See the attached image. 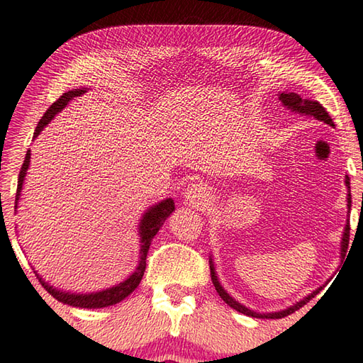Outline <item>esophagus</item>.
Wrapping results in <instances>:
<instances>
[{
    "instance_id": "34e87169",
    "label": "esophagus",
    "mask_w": 363,
    "mask_h": 363,
    "mask_svg": "<svg viewBox=\"0 0 363 363\" xmlns=\"http://www.w3.org/2000/svg\"><path fill=\"white\" fill-rule=\"evenodd\" d=\"M184 199H186L187 203L192 204L195 208H203L209 203V192L201 182H196V184H192L190 187H187L186 192H184Z\"/></svg>"
}]
</instances>
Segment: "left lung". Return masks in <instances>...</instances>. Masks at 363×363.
I'll use <instances>...</instances> for the list:
<instances>
[{"label":"left lung","instance_id":"8db88e82","mask_svg":"<svg viewBox=\"0 0 363 363\" xmlns=\"http://www.w3.org/2000/svg\"><path fill=\"white\" fill-rule=\"evenodd\" d=\"M279 100H281L282 104H284V108L294 111V113H298V114H303V116H313L314 118H318V121H322L324 123L333 127V121H332L330 116H328V113L325 111V108L322 106L320 103L313 101V100H303V98L298 94H294V91H291V94H287V91H282V94H279ZM345 182H346V187H347V209H351V184H349V177L347 176H346ZM347 213H349V211H347ZM349 230H351V227H349V220H347L346 227H345V233H342V238H341V259H345L346 252H347ZM209 268H211V279H213V284L216 287L217 294L220 295V298L225 301L230 308H233V309H236V311H240V313L246 314V315H250V318H259V319H281V318H286V315L295 313L296 309H300L301 306H305L309 300L314 298V296L322 291V287H319L318 291H314L311 295L305 296V298H303V300L296 301L295 305L289 306L287 309H282V311H278V313H263L262 314V313L252 311V309L246 308L245 305H241V303L236 301L233 296H230L227 294L225 289L220 286L219 279H217L213 259H209Z\"/></svg>","mask_w":363,"mask_h":363}]
</instances>
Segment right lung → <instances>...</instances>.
<instances>
[{"mask_svg": "<svg viewBox=\"0 0 363 363\" xmlns=\"http://www.w3.org/2000/svg\"><path fill=\"white\" fill-rule=\"evenodd\" d=\"M87 89H74L69 90L67 94H63L55 103H52V106L45 111V114L41 117V121L38 122V127L35 130V135H33V140L41 133L43 128L48 125L52 118L55 117V114L60 113V111L67 106V104L72 100V98L81 96L84 95ZM30 150H26L25 160L21 168V173H18V182H17V194H16V209H17V203L21 200V192L23 187V181L26 176V169L30 167ZM174 211V201L173 199H167L162 200L160 203L154 204L150 206L146 213H144L143 219L140 222V242H141V252H140V263L135 269V273L127 278L125 281H122L121 284H117L114 287L104 289V291L100 292H91V294H71V292H63L58 291L54 286H49L41 276H38L39 282H41L43 287L48 291L55 300L65 303V305L69 306H77V308H89V309H95V308H106L111 305H116V303L122 301L123 298L135 291V289L140 286V282L144 276V272H146V257L149 252V246L152 242V238L159 232L160 227L163 225V222L167 220V217Z\"/></svg>", "mask_w": 363, "mask_h": 363, "instance_id": "right-lung-1", "label": "right lung"}]
</instances>
